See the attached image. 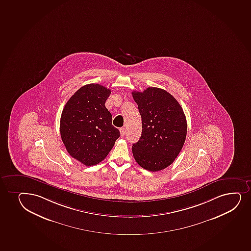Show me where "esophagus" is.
<instances>
[{"mask_svg":"<svg viewBox=\"0 0 251 251\" xmlns=\"http://www.w3.org/2000/svg\"><path fill=\"white\" fill-rule=\"evenodd\" d=\"M120 132H121V136H124L125 134H126V129H125V128H121V130H120Z\"/></svg>","mask_w":251,"mask_h":251,"instance_id":"obj_1","label":"esophagus"}]
</instances>
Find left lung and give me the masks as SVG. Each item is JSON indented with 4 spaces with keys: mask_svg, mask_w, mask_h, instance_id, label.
<instances>
[{
    "mask_svg": "<svg viewBox=\"0 0 251 251\" xmlns=\"http://www.w3.org/2000/svg\"><path fill=\"white\" fill-rule=\"evenodd\" d=\"M142 121L141 136L132 153L142 168L157 172L170 166L182 150L187 136V120L182 107L166 90L149 87L133 91Z\"/></svg>",
    "mask_w": 251,
    "mask_h": 251,
    "instance_id": "1",
    "label": "left lung"
}]
</instances>
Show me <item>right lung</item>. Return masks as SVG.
Masks as SVG:
<instances>
[{
	"mask_svg": "<svg viewBox=\"0 0 251 251\" xmlns=\"http://www.w3.org/2000/svg\"><path fill=\"white\" fill-rule=\"evenodd\" d=\"M110 90L86 84L72 95L60 119V135L69 155L85 166L103 161L121 134L104 105Z\"/></svg>",
	"mask_w": 251,
	"mask_h": 251,
	"instance_id": "obj_1",
	"label": "right lung"
}]
</instances>
